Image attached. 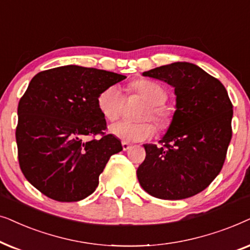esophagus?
Wrapping results in <instances>:
<instances>
[{"mask_svg": "<svg viewBox=\"0 0 250 250\" xmlns=\"http://www.w3.org/2000/svg\"><path fill=\"white\" fill-rule=\"evenodd\" d=\"M122 148H123V151H128L129 148H131V145L127 142H122Z\"/></svg>", "mask_w": 250, "mask_h": 250, "instance_id": "obj_1", "label": "esophagus"}]
</instances>
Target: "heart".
Masks as SVG:
<instances>
[{"label": "heart", "mask_w": 250, "mask_h": 250, "mask_svg": "<svg viewBox=\"0 0 250 250\" xmlns=\"http://www.w3.org/2000/svg\"><path fill=\"white\" fill-rule=\"evenodd\" d=\"M130 90L147 103L141 114L142 120L152 119L160 130H166L169 128L171 123V113L164 106L168 98L167 91L164 86L151 80L142 79L131 83ZM123 104L125 98L118 85H111L104 89L97 98L99 112L109 121H114L121 115ZM109 131L123 142L136 143L151 138L154 135L155 128L147 121H119L109 127Z\"/></svg>", "instance_id": "b5f03b06"}]
</instances>
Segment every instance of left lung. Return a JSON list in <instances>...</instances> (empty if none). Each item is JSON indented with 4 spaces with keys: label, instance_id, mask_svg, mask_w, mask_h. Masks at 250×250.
<instances>
[{
    "label": "left lung",
    "instance_id": "1",
    "mask_svg": "<svg viewBox=\"0 0 250 250\" xmlns=\"http://www.w3.org/2000/svg\"><path fill=\"white\" fill-rule=\"evenodd\" d=\"M175 88L176 111L161 146L144 144L139 184L152 197L182 200L208 188L222 170L232 138V103L221 81L186 62L143 73Z\"/></svg>",
    "mask_w": 250,
    "mask_h": 250
}]
</instances>
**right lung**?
<instances>
[{"mask_svg":"<svg viewBox=\"0 0 250 250\" xmlns=\"http://www.w3.org/2000/svg\"><path fill=\"white\" fill-rule=\"evenodd\" d=\"M125 76L76 65L40 72L18 104L16 141L26 179L50 199L80 201L95 192L120 139L105 135L97 107L104 89ZM102 134L98 140L86 135Z\"/></svg>","mask_w":250,"mask_h":250,"instance_id":"add662e5","label":"right lung"}]
</instances>
